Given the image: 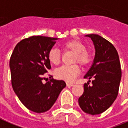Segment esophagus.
<instances>
[{
	"label": "esophagus",
	"instance_id": "obj_1",
	"mask_svg": "<svg viewBox=\"0 0 128 128\" xmlns=\"http://www.w3.org/2000/svg\"><path fill=\"white\" fill-rule=\"evenodd\" d=\"M67 86H73L74 84L70 83V82H67Z\"/></svg>",
	"mask_w": 128,
	"mask_h": 128
}]
</instances>
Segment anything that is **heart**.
Masks as SVG:
<instances>
[{
	"label": "heart",
	"mask_w": 128,
	"mask_h": 128,
	"mask_svg": "<svg viewBox=\"0 0 128 128\" xmlns=\"http://www.w3.org/2000/svg\"><path fill=\"white\" fill-rule=\"evenodd\" d=\"M63 48L66 50H70L75 53L74 57V63H78L82 66L88 65L91 61V52L86 50L85 45L77 40H71L63 44ZM48 58L50 63L56 65L60 63V50L52 48L48 54ZM80 73V68L77 65H63L57 68L54 71L55 76L58 79L64 80L68 82H72Z\"/></svg>",
	"instance_id": "1"
}]
</instances>
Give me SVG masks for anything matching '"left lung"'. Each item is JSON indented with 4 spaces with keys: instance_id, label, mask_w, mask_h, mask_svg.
Segmentation results:
<instances>
[{
    "instance_id": "1",
    "label": "left lung",
    "mask_w": 128,
    "mask_h": 128,
    "mask_svg": "<svg viewBox=\"0 0 128 128\" xmlns=\"http://www.w3.org/2000/svg\"><path fill=\"white\" fill-rule=\"evenodd\" d=\"M93 41L96 54L94 63L84 78L91 81L84 84V93L78 103L84 112L92 115L106 110L116 100L122 78V70L116 48L98 34L85 35ZM91 82V80H88Z\"/></svg>"
}]
</instances>
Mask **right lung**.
<instances>
[{"label":"right lung","instance_id":"add662e5","mask_svg":"<svg viewBox=\"0 0 128 128\" xmlns=\"http://www.w3.org/2000/svg\"><path fill=\"white\" fill-rule=\"evenodd\" d=\"M57 38L32 36L20 41L12 53L9 68L15 94L27 108L34 112L48 111L66 86L63 80L44 76L51 68L48 58Z\"/></svg>","mask_w":128,"mask_h":128}]
</instances>
